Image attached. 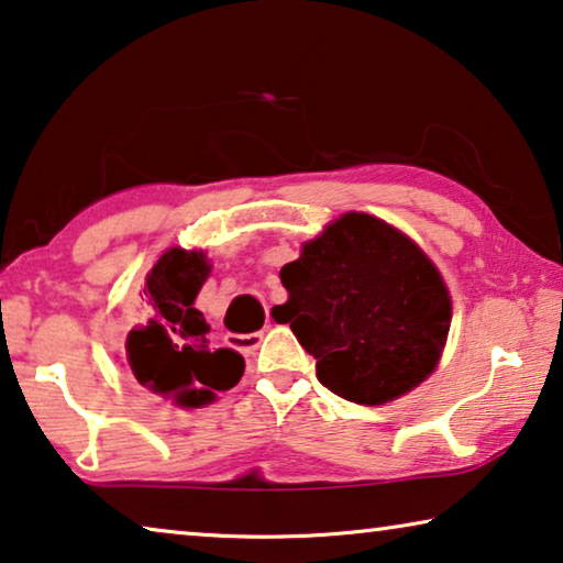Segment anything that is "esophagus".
Wrapping results in <instances>:
<instances>
[{"label":"esophagus","instance_id":"34e87169","mask_svg":"<svg viewBox=\"0 0 563 563\" xmlns=\"http://www.w3.org/2000/svg\"><path fill=\"white\" fill-rule=\"evenodd\" d=\"M262 339L264 331H254V334H227V344L242 354H252L254 349H260Z\"/></svg>","mask_w":563,"mask_h":563}]
</instances>
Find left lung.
I'll return each mask as SVG.
<instances>
[{"mask_svg": "<svg viewBox=\"0 0 563 563\" xmlns=\"http://www.w3.org/2000/svg\"><path fill=\"white\" fill-rule=\"evenodd\" d=\"M279 319L317 358V379L346 401L386 404L434 372L451 299L407 234L349 211L282 266Z\"/></svg>", "mask_w": 563, "mask_h": 563, "instance_id": "1", "label": "left lung"}]
</instances>
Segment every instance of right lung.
<instances>
[{
    "instance_id": "right-lung-1",
    "label": "right lung",
    "mask_w": 563,
    "mask_h": 563,
    "mask_svg": "<svg viewBox=\"0 0 563 563\" xmlns=\"http://www.w3.org/2000/svg\"><path fill=\"white\" fill-rule=\"evenodd\" d=\"M205 252L174 246L146 276V307L124 342V362L144 389L184 409L211 404L244 374V356L214 346L195 299L209 276Z\"/></svg>"
}]
</instances>
